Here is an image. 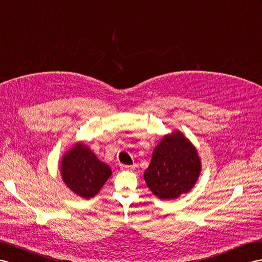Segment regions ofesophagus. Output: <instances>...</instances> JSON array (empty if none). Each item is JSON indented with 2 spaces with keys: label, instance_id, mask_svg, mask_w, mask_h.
<instances>
[{
  "label": "esophagus",
  "instance_id": "obj_1",
  "mask_svg": "<svg viewBox=\"0 0 262 262\" xmlns=\"http://www.w3.org/2000/svg\"><path fill=\"white\" fill-rule=\"evenodd\" d=\"M135 165H130V166H128V165H122L120 166V168H122L123 170H129V171H133V170H135Z\"/></svg>",
  "mask_w": 262,
  "mask_h": 262
}]
</instances>
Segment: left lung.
<instances>
[{"label":"left lung","instance_id":"8db88e82","mask_svg":"<svg viewBox=\"0 0 262 262\" xmlns=\"http://www.w3.org/2000/svg\"><path fill=\"white\" fill-rule=\"evenodd\" d=\"M201 171L196 147L180 130L167 134L152 151L144 179L150 191L163 200L189 192Z\"/></svg>","mask_w":262,"mask_h":262}]
</instances>
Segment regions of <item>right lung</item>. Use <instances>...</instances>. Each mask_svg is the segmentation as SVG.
Listing matches in <instances>:
<instances>
[{"instance_id":"right-lung-1","label":"right lung","mask_w":262,"mask_h":262,"mask_svg":"<svg viewBox=\"0 0 262 262\" xmlns=\"http://www.w3.org/2000/svg\"><path fill=\"white\" fill-rule=\"evenodd\" d=\"M59 169L67 188L84 199L96 196L112 176L110 166L100 162L82 142H77L64 154Z\"/></svg>"}]
</instances>
